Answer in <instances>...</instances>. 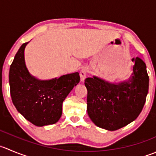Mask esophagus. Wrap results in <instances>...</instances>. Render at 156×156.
I'll return each instance as SVG.
<instances>
[{"label": "esophagus", "mask_w": 156, "mask_h": 156, "mask_svg": "<svg viewBox=\"0 0 156 156\" xmlns=\"http://www.w3.org/2000/svg\"><path fill=\"white\" fill-rule=\"evenodd\" d=\"M88 72L87 69L86 68H83L82 69L80 72V77H81V82H84V80H85L86 76H87V74Z\"/></svg>", "instance_id": "esophagus-1"}]
</instances>
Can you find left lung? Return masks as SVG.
<instances>
[{"instance_id": "obj_1", "label": "left lung", "mask_w": 156, "mask_h": 156, "mask_svg": "<svg viewBox=\"0 0 156 156\" xmlns=\"http://www.w3.org/2000/svg\"><path fill=\"white\" fill-rule=\"evenodd\" d=\"M127 81L113 84L94 76L85 79L87 110L96 126L114 131L135 120L141 113L149 90V75L144 62L139 57Z\"/></svg>"}]
</instances>
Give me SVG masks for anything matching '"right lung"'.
Returning a JSON list of instances; mask_svg holds the SVG:
<instances>
[{
  "instance_id": "add662e5",
  "label": "right lung",
  "mask_w": 156,
  "mask_h": 156,
  "mask_svg": "<svg viewBox=\"0 0 156 156\" xmlns=\"http://www.w3.org/2000/svg\"><path fill=\"white\" fill-rule=\"evenodd\" d=\"M27 43L20 46L10 65L9 84L12 101L17 111L35 126L54 124L61 117L64 100L79 83V73L46 81L37 79L26 66L24 49Z\"/></svg>"
}]
</instances>
